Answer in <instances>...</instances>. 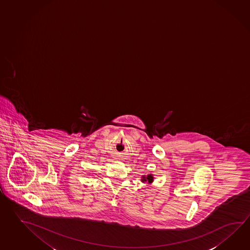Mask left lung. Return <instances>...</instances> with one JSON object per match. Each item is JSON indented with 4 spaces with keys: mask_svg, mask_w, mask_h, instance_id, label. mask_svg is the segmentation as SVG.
Returning a JSON list of instances; mask_svg holds the SVG:
<instances>
[{
    "mask_svg": "<svg viewBox=\"0 0 250 250\" xmlns=\"http://www.w3.org/2000/svg\"><path fill=\"white\" fill-rule=\"evenodd\" d=\"M143 182H148V183H151L153 181V176L151 174H148L147 177H143V180H142Z\"/></svg>",
    "mask_w": 250,
    "mask_h": 250,
    "instance_id": "1",
    "label": "left lung"
}]
</instances>
